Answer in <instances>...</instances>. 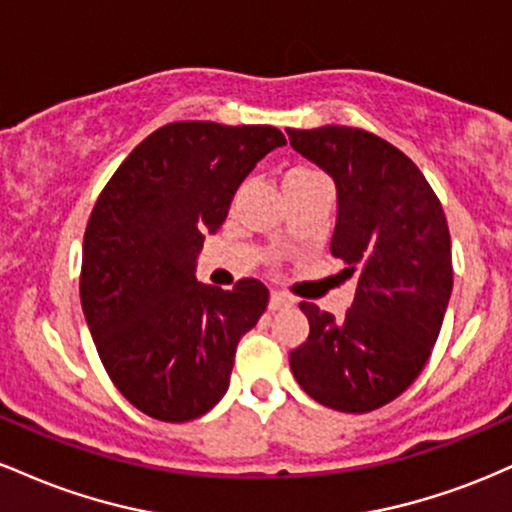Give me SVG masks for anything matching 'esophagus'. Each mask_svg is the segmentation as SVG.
Listing matches in <instances>:
<instances>
[{"mask_svg":"<svg viewBox=\"0 0 512 512\" xmlns=\"http://www.w3.org/2000/svg\"><path fill=\"white\" fill-rule=\"evenodd\" d=\"M291 305H293V301L289 296H284V293L272 291V296H269V310H272V313H276V310L291 308Z\"/></svg>","mask_w":512,"mask_h":512,"instance_id":"1","label":"esophagus"}]
</instances>
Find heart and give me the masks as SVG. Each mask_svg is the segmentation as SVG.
<instances>
[{
  "label": "heart",
  "mask_w": 512,
  "mask_h": 512,
  "mask_svg": "<svg viewBox=\"0 0 512 512\" xmlns=\"http://www.w3.org/2000/svg\"><path fill=\"white\" fill-rule=\"evenodd\" d=\"M315 175H320V173H315V170H310V168H291L289 173H286V178H284V182H293V180H308V178H315Z\"/></svg>",
  "instance_id": "1"
}]
</instances>
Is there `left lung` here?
<instances>
[{"mask_svg": "<svg viewBox=\"0 0 512 512\" xmlns=\"http://www.w3.org/2000/svg\"><path fill=\"white\" fill-rule=\"evenodd\" d=\"M298 154L337 185L330 250L356 279L344 317L301 303L308 339L293 378L315 402L349 414L380 409L424 370L452 291L450 231L416 163L366 129H286Z\"/></svg>", "mask_w": 512, "mask_h": 512, "instance_id": "1", "label": "left lung"}]
</instances>
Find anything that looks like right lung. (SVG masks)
<instances>
[{
    "instance_id": "1",
    "label": "right lung",
    "mask_w": 512,
    "mask_h": 512,
    "mask_svg": "<svg viewBox=\"0 0 512 512\" xmlns=\"http://www.w3.org/2000/svg\"><path fill=\"white\" fill-rule=\"evenodd\" d=\"M284 144L269 125L170 122L122 161L91 211L81 308L110 380L151 419L192 421L226 395L269 291L257 279L202 284L197 255L240 182Z\"/></svg>"
}]
</instances>
